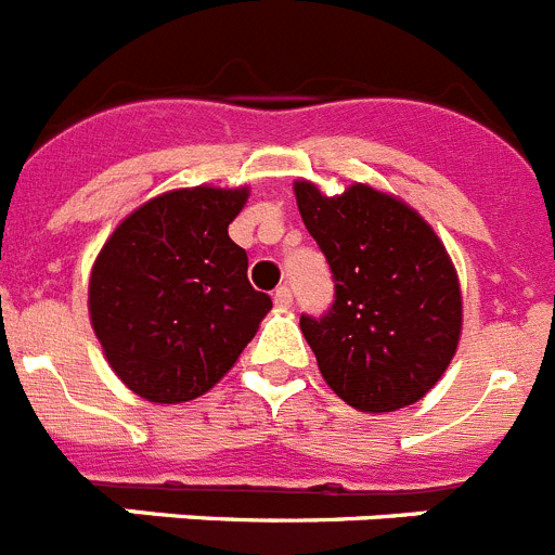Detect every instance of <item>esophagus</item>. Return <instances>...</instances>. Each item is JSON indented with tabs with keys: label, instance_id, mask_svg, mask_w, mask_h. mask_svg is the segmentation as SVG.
<instances>
[{
	"label": "esophagus",
	"instance_id": "esophagus-1",
	"mask_svg": "<svg viewBox=\"0 0 555 555\" xmlns=\"http://www.w3.org/2000/svg\"><path fill=\"white\" fill-rule=\"evenodd\" d=\"M274 306H278V308L292 306V288H288V286L274 288Z\"/></svg>",
	"mask_w": 555,
	"mask_h": 555
}]
</instances>
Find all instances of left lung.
Returning a JSON list of instances; mask_svg holds the SVG:
<instances>
[{
  "instance_id": "8db88e82",
  "label": "left lung",
  "mask_w": 555,
  "mask_h": 555,
  "mask_svg": "<svg viewBox=\"0 0 555 555\" xmlns=\"http://www.w3.org/2000/svg\"><path fill=\"white\" fill-rule=\"evenodd\" d=\"M294 194L333 274L331 308L300 317L322 377L358 411L416 403L459 347L461 292L448 249L416 210L370 185L325 197L300 180Z\"/></svg>"
}]
</instances>
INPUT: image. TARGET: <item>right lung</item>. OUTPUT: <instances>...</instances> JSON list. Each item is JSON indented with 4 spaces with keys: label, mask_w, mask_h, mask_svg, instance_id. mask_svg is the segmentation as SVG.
I'll return each instance as SVG.
<instances>
[{
    "label": "right lung",
    "mask_w": 555,
    "mask_h": 555,
    "mask_svg": "<svg viewBox=\"0 0 555 555\" xmlns=\"http://www.w3.org/2000/svg\"><path fill=\"white\" fill-rule=\"evenodd\" d=\"M247 189H180L132 210L102 247L88 311L107 364L152 403L205 395L272 308L228 224Z\"/></svg>",
    "instance_id": "1"
}]
</instances>
